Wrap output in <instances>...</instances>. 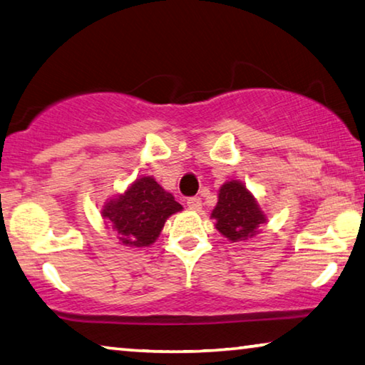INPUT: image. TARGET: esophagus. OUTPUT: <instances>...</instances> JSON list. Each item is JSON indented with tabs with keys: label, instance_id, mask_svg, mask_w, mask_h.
Masks as SVG:
<instances>
[{
	"label": "esophagus",
	"instance_id": "obj_1",
	"mask_svg": "<svg viewBox=\"0 0 365 365\" xmlns=\"http://www.w3.org/2000/svg\"><path fill=\"white\" fill-rule=\"evenodd\" d=\"M187 206H188V210H192V211H201L203 203H201L200 198H190L187 201Z\"/></svg>",
	"mask_w": 365,
	"mask_h": 365
}]
</instances>
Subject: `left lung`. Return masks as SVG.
<instances>
[{
  "label": "left lung",
  "mask_w": 365,
  "mask_h": 365,
  "mask_svg": "<svg viewBox=\"0 0 365 365\" xmlns=\"http://www.w3.org/2000/svg\"><path fill=\"white\" fill-rule=\"evenodd\" d=\"M214 227L225 239L237 244L257 237L268 221L255 196L239 180H229L217 190V205L211 211Z\"/></svg>",
  "instance_id": "obj_1"
}]
</instances>
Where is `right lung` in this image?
Masks as SVG:
<instances>
[{
  "instance_id": "add662e5",
  "label": "right lung",
  "mask_w": 365,
  "mask_h": 365,
  "mask_svg": "<svg viewBox=\"0 0 365 365\" xmlns=\"http://www.w3.org/2000/svg\"><path fill=\"white\" fill-rule=\"evenodd\" d=\"M183 206L151 175L133 180L125 192L106 200L101 216L118 235V244L130 248L151 247L172 214Z\"/></svg>"
}]
</instances>
